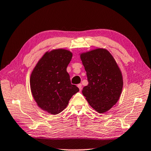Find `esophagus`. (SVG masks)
Segmentation results:
<instances>
[{
    "label": "esophagus",
    "instance_id": "esophagus-1",
    "mask_svg": "<svg viewBox=\"0 0 151 151\" xmlns=\"http://www.w3.org/2000/svg\"><path fill=\"white\" fill-rule=\"evenodd\" d=\"M77 86L78 87V88H79V90H82V84H78Z\"/></svg>",
    "mask_w": 151,
    "mask_h": 151
}]
</instances>
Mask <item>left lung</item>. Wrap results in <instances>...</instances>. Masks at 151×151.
<instances>
[{"label":"left lung","mask_w":151,"mask_h":151,"mask_svg":"<svg viewBox=\"0 0 151 151\" xmlns=\"http://www.w3.org/2000/svg\"><path fill=\"white\" fill-rule=\"evenodd\" d=\"M81 58L88 81L82 93L91 107L99 113H105L116 104L122 93L123 80L119 67L105 49L82 53Z\"/></svg>","instance_id":"left-lung-1"}]
</instances>
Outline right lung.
<instances>
[{
    "label": "right lung",
    "instance_id": "obj_1",
    "mask_svg": "<svg viewBox=\"0 0 151 151\" xmlns=\"http://www.w3.org/2000/svg\"><path fill=\"white\" fill-rule=\"evenodd\" d=\"M73 54L64 49L46 52L38 61L30 78L31 92L38 107L52 114L63 111L79 91L70 83L67 67Z\"/></svg>",
    "mask_w": 151,
    "mask_h": 151
}]
</instances>
